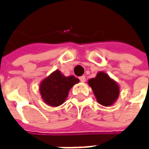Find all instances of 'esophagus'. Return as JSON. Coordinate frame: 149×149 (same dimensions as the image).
Masks as SVG:
<instances>
[{
    "label": "esophagus",
    "mask_w": 149,
    "mask_h": 149,
    "mask_svg": "<svg viewBox=\"0 0 149 149\" xmlns=\"http://www.w3.org/2000/svg\"><path fill=\"white\" fill-rule=\"evenodd\" d=\"M79 80H80V82L84 83L85 81H86V77H85L84 76H82V77H79Z\"/></svg>",
    "instance_id": "1"
}]
</instances>
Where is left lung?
<instances>
[{
    "mask_svg": "<svg viewBox=\"0 0 149 149\" xmlns=\"http://www.w3.org/2000/svg\"><path fill=\"white\" fill-rule=\"evenodd\" d=\"M88 84L93 90L98 103L104 106L112 105L120 95V88L109 75L100 72L95 78L89 79Z\"/></svg>",
    "mask_w": 149,
    "mask_h": 149,
    "instance_id": "8db88e82",
    "label": "left lung"
}]
</instances>
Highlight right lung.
<instances>
[{
	"instance_id": "add662e5",
	"label": "right lung",
	"mask_w": 149,
	"mask_h": 149,
	"mask_svg": "<svg viewBox=\"0 0 149 149\" xmlns=\"http://www.w3.org/2000/svg\"><path fill=\"white\" fill-rule=\"evenodd\" d=\"M79 81L74 76L65 77L56 70L42 81L40 92L46 104L56 107L65 102L70 88Z\"/></svg>"
}]
</instances>
